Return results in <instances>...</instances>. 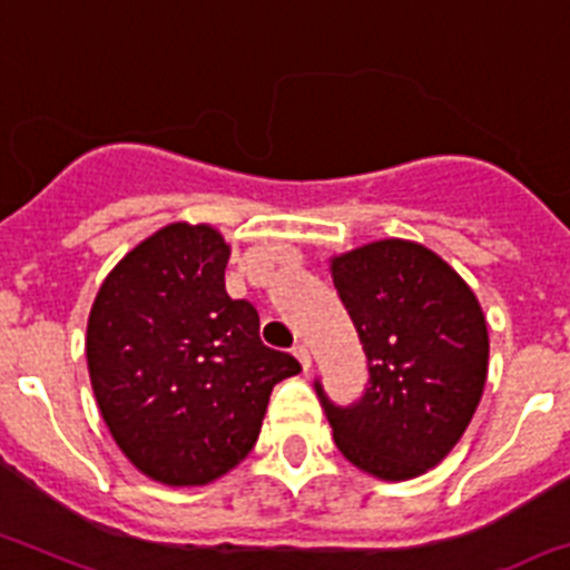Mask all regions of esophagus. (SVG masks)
Returning <instances> with one entry per match:
<instances>
[{
    "label": "esophagus",
    "mask_w": 570,
    "mask_h": 570,
    "mask_svg": "<svg viewBox=\"0 0 570 570\" xmlns=\"http://www.w3.org/2000/svg\"><path fill=\"white\" fill-rule=\"evenodd\" d=\"M294 356L299 358L302 370H305V373H307V370H311V353H307L305 344H296V347H294Z\"/></svg>",
    "instance_id": "obj_1"
}]
</instances>
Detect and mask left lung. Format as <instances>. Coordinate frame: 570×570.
Segmentation results:
<instances>
[{"mask_svg":"<svg viewBox=\"0 0 570 570\" xmlns=\"http://www.w3.org/2000/svg\"><path fill=\"white\" fill-rule=\"evenodd\" d=\"M338 299L362 338L370 387L353 406L320 399L338 452L379 480L430 472L483 399L489 331L478 296L412 239H375L331 257Z\"/></svg>","mask_w":570,"mask_h":570,"instance_id":"obj_1","label":"left lung"}]
</instances>
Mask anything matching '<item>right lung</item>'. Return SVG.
<instances>
[{"mask_svg":"<svg viewBox=\"0 0 570 570\" xmlns=\"http://www.w3.org/2000/svg\"><path fill=\"white\" fill-rule=\"evenodd\" d=\"M232 245L169 223L107 274L87 320V367L109 435L166 487H206L257 443L274 384L299 373L226 294Z\"/></svg>","mask_w":570,"mask_h":570,"instance_id":"add662e5","label":"right lung"}]
</instances>
